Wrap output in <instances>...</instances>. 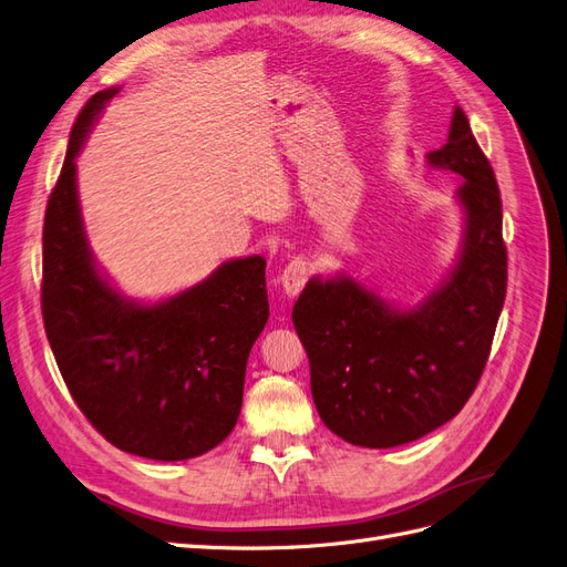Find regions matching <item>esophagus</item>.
<instances>
[{"instance_id": "esophagus-1", "label": "esophagus", "mask_w": 567, "mask_h": 567, "mask_svg": "<svg viewBox=\"0 0 567 567\" xmlns=\"http://www.w3.org/2000/svg\"><path fill=\"white\" fill-rule=\"evenodd\" d=\"M309 275H311V265L307 260H302V258L290 260L286 265V269L281 271V286H284L286 296L288 298H296L298 292L305 288Z\"/></svg>"}]
</instances>
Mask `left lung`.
<instances>
[{
	"instance_id": "8db88e82",
	"label": "left lung",
	"mask_w": 567,
	"mask_h": 567,
	"mask_svg": "<svg viewBox=\"0 0 567 567\" xmlns=\"http://www.w3.org/2000/svg\"><path fill=\"white\" fill-rule=\"evenodd\" d=\"M426 164L464 181L455 192L464 241L447 277L410 309L347 275L315 277L292 307L319 415L361 447L410 443L460 413L491 357L506 296L499 187L460 105L447 143Z\"/></svg>"
}]
</instances>
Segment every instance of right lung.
I'll use <instances>...</instances> for the list:
<instances>
[{"instance_id":"obj_1","label":"right lung","mask_w":567,"mask_h":567,"mask_svg":"<svg viewBox=\"0 0 567 567\" xmlns=\"http://www.w3.org/2000/svg\"><path fill=\"white\" fill-rule=\"evenodd\" d=\"M116 91L95 93L76 116L47 204L44 328L74 403L112 445L189 460L223 443L239 420L250 347L269 317L267 262L227 260L157 305L110 286L84 234L74 159Z\"/></svg>"}]
</instances>
